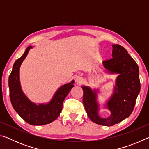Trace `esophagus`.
I'll list each match as a JSON object with an SVG mask.
<instances>
[{"label":"esophagus","mask_w":149,"mask_h":149,"mask_svg":"<svg viewBox=\"0 0 149 149\" xmlns=\"http://www.w3.org/2000/svg\"><path fill=\"white\" fill-rule=\"evenodd\" d=\"M84 81V79H83L82 77L81 76H77L75 77V82H76V84L77 85H81Z\"/></svg>","instance_id":"esophagus-1"}]
</instances>
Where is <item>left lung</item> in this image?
Listing matches in <instances>:
<instances>
[{
    "label": "left lung",
    "mask_w": 149,
    "mask_h": 149,
    "mask_svg": "<svg viewBox=\"0 0 149 149\" xmlns=\"http://www.w3.org/2000/svg\"><path fill=\"white\" fill-rule=\"evenodd\" d=\"M112 48V58L102 62L108 72L120 74L116 81L114 94L107 102V108L111 112L109 118H102L98 114L97 90L93 91L89 87H82L83 102L88 116L93 122L105 126L114 125L130 116L141 89L137 63L122 46L113 45Z\"/></svg>",
    "instance_id": "8db88e82"
}]
</instances>
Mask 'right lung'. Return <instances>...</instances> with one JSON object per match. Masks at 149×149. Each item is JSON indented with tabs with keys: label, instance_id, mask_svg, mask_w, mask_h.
Masks as SVG:
<instances>
[{
	"label": "right lung",
	"instance_id": "obj_1",
	"mask_svg": "<svg viewBox=\"0 0 149 149\" xmlns=\"http://www.w3.org/2000/svg\"><path fill=\"white\" fill-rule=\"evenodd\" d=\"M31 46L26 49L24 54L16 60L9 76L10 98L12 107L22 119L31 125H45L53 122L59 116L63 102L70 90L74 86V81L60 87L52 99L47 104L37 105L27 99L22 92L19 83V68L26 58Z\"/></svg>",
	"mask_w": 149,
	"mask_h": 149
}]
</instances>
